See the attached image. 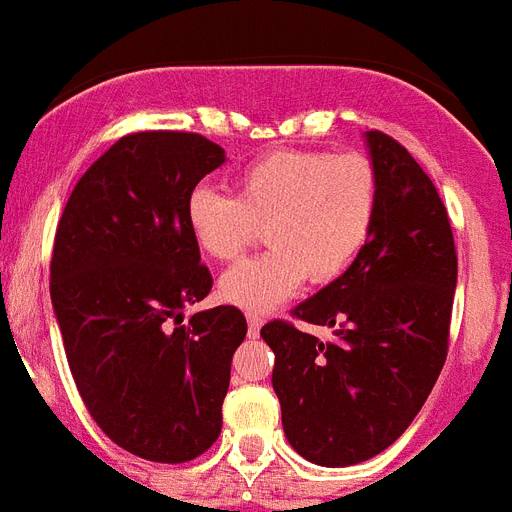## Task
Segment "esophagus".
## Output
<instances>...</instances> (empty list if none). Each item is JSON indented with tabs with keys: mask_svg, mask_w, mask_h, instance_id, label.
<instances>
[{
	"mask_svg": "<svg viewBox=\"0 0 512 512\" xmlns=\"http://www.w3.org/2000/svg\"><path fill=\"white\" fill-rule=\"evenodd\" d=\"M260 328H263V317L255 315V312H249V315H247V333H249V336L255 338L257 333H260Z\"/></svg>",
	"mask_w": 512,
	"mask_h": 512,
	"instance_id": "34e87169",
	"label": "esophagus"
}]
</instances>
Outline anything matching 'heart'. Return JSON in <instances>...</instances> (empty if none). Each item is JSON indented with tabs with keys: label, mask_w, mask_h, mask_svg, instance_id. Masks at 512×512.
<instances>
[{
	"label": "heart",
	"mask_w": 512,
	"mask_h": 512,
	"mask_svg": "<svg viewBox=\"0 0 512 512\" xmlns=\"http://www.w3.org/2000/svg\"><path fill=\"white\" fill-rule=\"evenodd\" d=\"M377 200V171L359 153L273 150L236 174L234 197L195 187L184 216L197 247L218 263L242 257L265 226L268 252L221 278L226 302L265 312L307 276L312 283L341 278L367 247Z\"/></svg>",
	"instance_id": "obj_1"
}]
</instances>
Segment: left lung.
I'll return each mask as SVG.
<instances>
[{"instance_id":"1","label":"left lung","mask_w":512,"mask_h":512,"mask_svg":"<svg viewBox=\"0 0 512 512\" xmlns=\"http://www.w3.org/2000/svg\"><path fill=\"white\" fill-rule=\"evenodd\" d=\"M380 200L367 247L294 317L333 328V341L291 322L260 336L286 440L317 466H354L393 445L435 388L448 356L458 257L448 210L409 150L367 132Z\"/></svg>"}]
</instances>
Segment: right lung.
<instances>
[{
	"label": "right lung",
	"mask_w": 512,
	"mask_h": 512,
	"mask_svg": "<svg viewBox=\"0 0 512 512\" xmlns=\"http://www.w3.org/2000/svg\"><path fill=\"white\" fill-rule=\"evenodd\" d=\"M226 161L195 132L124 135L75 184L51 255V304L93 422L127 453L184 463L218 440L236 307L182 309L213 286L187 229V197Z\"/></svg>",
	"instance_id": "1"
}]
</instances>
